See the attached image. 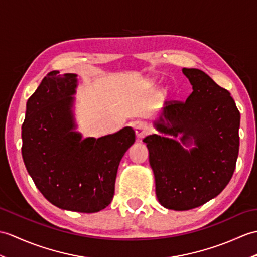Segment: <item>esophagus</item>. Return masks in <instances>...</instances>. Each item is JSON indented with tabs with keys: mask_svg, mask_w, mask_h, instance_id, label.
Returning a JSON list of instances; mask_svg holds the SVG:
<instances>
[{
	"mask_svg": "<svg viewBox=\"0 0 257 257\" xmlns=\"http://www.w3.org/2000/svg\"><path fill=\"white\" fill-rule=\"evenodd\" d=\"M150 126L147 122H139L138 124H137L136 128H135V131H136V135L138 138H142L143 136L148 135L149 133H150Z\"/></svg>",
	"mask_w": 257,
	"mask_h": 257,
	"instance_id": "esophagus-1",
	"label": "esophagus"
}]
</instances>
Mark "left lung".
I'll return each mask as SVG.
<instances>
[{
	"mask_svg": "<svg viewBox=\"0 0 257 257\" xmlns=\"http://www.w3.org/2000/svg\"><path fill=\"white\" fill-rule=\"evenodd\" d=\"M193 92L186 101H165L147 136L159 202L166 209H194L217 197L235 170L240 111L225 88L204 71L183 68ZM189 146L191 149H188Z\"/></svg>",
	"mask_w": 257,
	"mask_h": 257,
	"instance_id": "obj_1",
	"label": "left lung"
}]
</instances>
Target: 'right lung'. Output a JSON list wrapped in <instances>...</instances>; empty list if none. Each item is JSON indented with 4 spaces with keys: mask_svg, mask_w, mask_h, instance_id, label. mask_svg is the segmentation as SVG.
<instances>
[{
    "mask_svg": "<svg viewBox=\"0 0 257 257\" xmlns=\"http://www.w3.org/2000/svg\"><path fill=\"white\" fill-rule=\"evenodd\" d=\"M48 73L26 104L22 156L45 198L60 209L93 213L110 204L120 160L136 140L124 127L83 138L74 116L77 75Z\"/></svg>",
    "mask_w": 257,
    "mask_h": 257,
    "instance_id": "add662e5",
    "label": "right lung"
}]
</instances>
